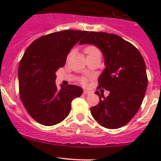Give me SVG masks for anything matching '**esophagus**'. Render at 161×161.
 Here are the masks:
<instances>
[{
	"instance_id": "esophagus-1",
	"label": "esophagus",
	"mask_w": 161,
	"mask_h": 161,
	"mask_svg": "<svg viewBox=\"0 0 161 161\" xmlns=\"http://www.w3.org/2000/svg\"><path fill=\"white\" fill-rule=\"evenodd\" d=\"M83 93L85 94V95H88V94H90L91 92L90 90H84L83 91Z\"/></svg>"
}]
</instances>
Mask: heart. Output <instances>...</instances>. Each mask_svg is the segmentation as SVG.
Segmentation results:
<instances>
[{
  "instance_id": "heart-1",
  "label": "heart",
  "mask_w": 161,
  "mask_h": 161,
  "mask_svg": "<svg viewBox=\"0 0 161 161\" xmlns=\"http://www.w3.org/2000/svg\"><path fill=\"white\" fill-rule=\"evenodd\" d=\"M96 50H97V48L95 47H93V46H88L85 49V52H86V54L88 55V54H90V53H92V52L96 51ZM82 82H83V83H85V82H86V79H85V78H83V79H82Z\"/></svg>"
}]
</instances>
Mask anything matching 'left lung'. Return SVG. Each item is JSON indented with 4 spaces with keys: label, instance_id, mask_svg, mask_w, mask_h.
<instances>
[{
    "label": "left lung",
    "instance_id": "obj_1",
    "mask_svg": "<svg viewBox=\"0 0 161 161\" xmlns=\"http://www.w3.org/2000/svg\"><path fill=\"white\" fill-rule=\"evenodd\" d=\"M80 44H92L103 53L106 68L98 79V89L110 91L90 108L94 119L110 129L121 128L131 121L140 108L147 88L146 64L137 48L116 34L90 32Z\"/></svg>",
    "mask_w": 161,
    "mask_h": 161
}]
</instances>
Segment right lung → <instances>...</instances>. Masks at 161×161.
<instances>
[{
  "label": "right lung",
  "mask_w": 161,
  "mask_h": 161,
  "mask_svg": "<svg viewBox=\"0 0 161 161\" xmlns=\"http://www.w3.org/2000/svg\"><path fill=\"white\" fill-rule=\"evenodd\" d=\"M87 31L63 30L34 40L19 66L20 98L35 121L46 126L61 122L71 111V101L82 95L77 86L57 88L56 71L65 64L70 50Z\"/></svg>",
  "instance_id": "add662e5"
}]
</instances>
